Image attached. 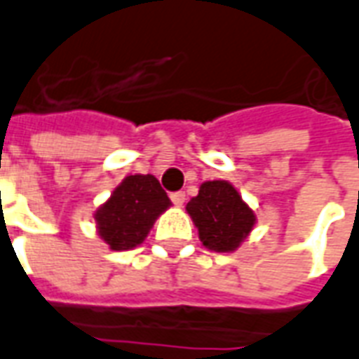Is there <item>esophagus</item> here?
Wrapping results in <instances>:
<instances>
[{
	"mask_svg": "<svg viewBox=\"0 0 359 359\" xmlns=\"http://www.w3.org/2000/svg\"><path fill=\"white\" fill-rule=\"evenodd\" d=\"M184 200H187V194L184 192H172L171 194V201L175 205H184Z\"/></svg>",
	"mask_w": 359,
	"mask_h": 359,
	"instance_id": "esophagus-1",
	"label": "esophagus"
}]
</instances>
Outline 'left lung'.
<instances>
[{
    "label": "left lung",
    "instance_id": "1",
    "mask_svg": "<svg viewBox=\"0 0 359 359\" xmlns=\"http://www.w3.org/2000/svg\"><path fill=\"white\" fill-rule=\"evenodd\" d=\"M187 211L198 228L201 243L217 253L236 251L257 220L253 209L228 180L203 182L198 196L188 201Z\"/></svg>",
    "mask_w": 359,
    "mask_h": 359
}]
</instances>
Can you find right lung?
I'll return each mask as SVG.
<instances>
[{
  "label": "right lung",
  "mask_w": 359,
  "mask_h": 359,
  "mask_svg": "<svg viewBox=\"0 0 359 359\" xmlns=\"http://www.w3.org/2000/svg\"><path fill=\"white\" fill-rule=\"evenodd\" d=\"M169 205L171 200L154 175H129L95 211L97 232L112 251H127L144 241Z\"/></svg>",
  "instance_id": "right-lung-1"
}]
</instances>
